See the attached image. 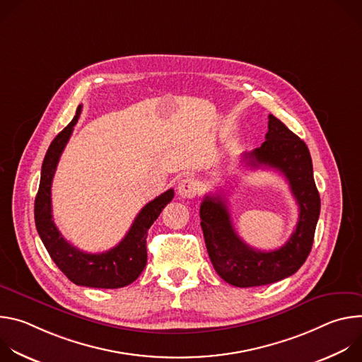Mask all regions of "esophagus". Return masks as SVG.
<instances>
[{
  "label": "esophagus",
  "mask_w": 362,
  "mask_h": 362,
  "mask_svg": "<svg viewBox=\"0 0 362 362\" xmlns=\"http://www.w3.org/2000/svg\"><path fill=\"white\" fill-rule=\"evenodd\" d=\"M200 192V186L199 182L193 177H185L179 182L177 186V193L180 197L183 199H192L194 196H197Z\"/></svg>",
  "instance_id": "34e87169"
}]
</instances>
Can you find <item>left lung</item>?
Masks as SVG:
<instances>
[{"mask_svg":"<svg viewBox=\"0 0 362 362\" xmlns=\"http://www.w3.org/2000/svg\"><path fill=\"white\" fill-rule=\"evenodd\" d=\"M265 139L261 147L242 154V163L252 169L278 170L288 180L299 206L298 223L289 240L269 252L253 249L236 235L226 202L219 194L204 196L200 204V226L211 262L223 281L239 288L268 285L293 275L311 252L321 212L306 144L272 115Z\"/></svg>","mask_w":362,"mask_h":362,"instance_id":"left-lung-1","label":"left lung"}]
</instances>
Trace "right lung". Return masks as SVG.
Returning a JSON list of instances; mask_svg holds the SVG:
<instances>
[{
    "instance_id": "right-lung-1",
    "label": "right lung",
    "mask_w": 362,
    "mask_h": 362,
    "mask_svg": "<svg viewBox=\"0 0 362 362\" xmlns=\"http://www.w3.org/2000/svg\"><path fill=\"white\" fill-rule=\"evenodd\" d=\"M81 106L77 107L74 119L51 141L41 168L40 187L34 203V219L37 232L59 269L76 285L88 288L116 289L134 282L147 262L146 238L147 230L173 199L175 192L169 189L148 202L136 216L132 228L122 242L103 253H87L69 243L51 215V183L62 153L80 117Z\"/></svg>"
}]
</instances>
